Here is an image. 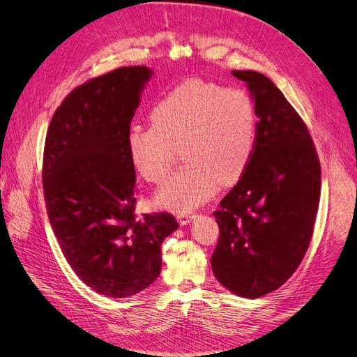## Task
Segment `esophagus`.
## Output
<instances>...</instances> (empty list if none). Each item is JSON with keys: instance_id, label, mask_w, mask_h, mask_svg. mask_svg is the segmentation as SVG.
Masks as SVG:
<instances>
[{"instance_id": "obj_1", "label": "esophagus", "mask_w": 357, "mask_h": 357, "mask_svg": "<svg viewBox=\"0 0 357 357\" xmlns=\"http://www.w3.org/2000/svg\"><path fill=\"white\" fill-rule=\"evenodd\" d=\"M193 218H195V213H185V211H181V213H178L177 214V220L181 223V225H188Z\"/></svg>"}]
</instances>
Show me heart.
Masks as SVG:
<instances>
[{
    "label": "heart",
    "mask_w": 357,
    "mask_h": 357,
    "mask_svg": "<svg viewBox=\"0 0 357 357\" xmlns=\"http://www.w3.org/2000/svg\"><path fill=\"white\" fill-rule=\"evenodd\" d=\"M150 126L128 134L132 165L144 180L160 183L181 149L188 164L156 193V204L188 211L208 201L218 188L238 180L248 167L257 137V113L243 89L189 80L169 91L150 112Z\"/></svg>",
    "instance_id": "1"
}]
</instances>
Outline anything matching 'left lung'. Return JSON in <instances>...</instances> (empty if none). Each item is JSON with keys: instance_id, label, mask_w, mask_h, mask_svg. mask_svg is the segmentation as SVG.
<instances>
[{"instance_id": "8db88e82", "label": "left lung", "mask_w": 357, "mask_h": 357, "mask_svg": "<svg viewBox=\"0 0 357 357\" xmlns=\"http://www.w3.org/2000/svg\"><path fill=\"white\" fill-rule=\"evenodd\" d=\"M232 74L252 92L257 137L250 164L213 213L219 241L211 268L234 294L259 298L284 284L305 256L320 199V160L307 125L266 75Z\"/></svg>"}]
</instances>
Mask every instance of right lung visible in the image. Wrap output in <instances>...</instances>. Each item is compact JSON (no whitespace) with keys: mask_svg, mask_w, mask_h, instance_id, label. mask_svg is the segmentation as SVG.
<instances>
[{"mask_svg":"<svg viewBox=\"0 0 357 357\" xmlns=\"http://www.w3.org/2000/svg\"><path fill=\"white\" fill-rule=\"evenodd\" d=\"M152 71L122 67L74 88L53 114L43 153L52 229L74 273L112 298L131 296L160 274L172 214H135L128 134Z\"/></svg>","mask_w":357,"mask_h":357,"instance_id":"right-lung-1","label":"right lung"}]
</instances>
